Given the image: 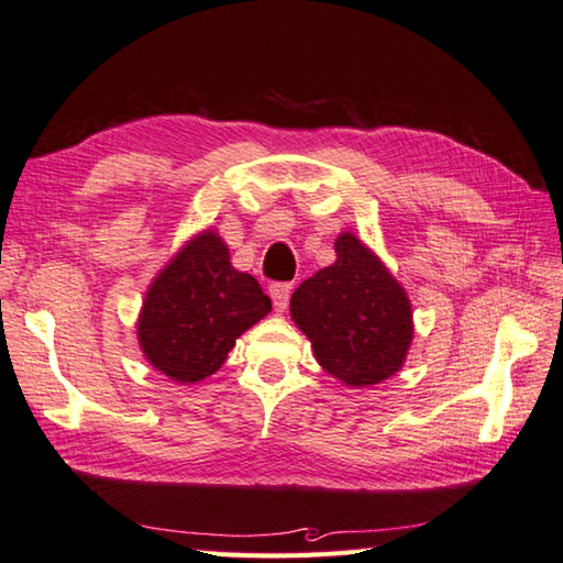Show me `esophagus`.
I'll return each instance as SVG.
<instances>
[{
  "label": "esophagus",
  "instance_id": "34e87169",
  "mask_svg": "<svg viewBox=\"0 0 563 563\" xmlns=\"http://www.w3.org/2000/svg\"><path fill=\"white\" fill-rule=\"evenodd\" d=\"M269 296L274 301V311H286V306H289V296H291V284L279 282V284H272L269 286Z\"/></svg>",
  "mask_w": 563,
  "mask_h": 563
}]
</instances>
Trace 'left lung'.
<instances>
[{
  "mask_svg": "<svg viewBox=\"0 0 563 563\" xmlns=\"http://www.w3.org/2000/svg\"><path fill=\"white\" fill-rule=\"evenodd\" d=\"M291 318L318 365L350 387L399 373L413 338L411 303L397 279L353 232L335 240V262L291 296Z\"/></svg>",
  "mask_w": 563,
  "mask_h": 563,
  "instance_id": "obj_1",
  "label": "left lung"
}]
</instances>
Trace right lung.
I'll return each instance as SVG.
<instances>
[{
    "instance_id": "1",
    "label": "right lung",
    "mask_w": 563,
    "mask_h": 563,
    "mask_svg": "<svg viewBox=\"0 0 563 563\" xmlns=\"http://www.w3.org/2000/svg\"><path fill=\"white\" fill-rule=\"evenodd\" d=\"M269 311L260 282L232 267L225 242L206 230L152 282L136 338L158 373L194 385L218 373L238 338Z\"/></svg>"
}]
</instances>
